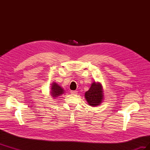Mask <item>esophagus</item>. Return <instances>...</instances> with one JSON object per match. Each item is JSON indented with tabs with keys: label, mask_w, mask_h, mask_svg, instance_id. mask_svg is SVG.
Masks as SVG:
<instances>
[{
	"label": "esophagus",
	"mask_w": 150,
	"mask_h": 150,
	"mask_svg": "<svg viewBox=\"0 0 150 150\" xmlns=\"http://www.w3.org/2000/svg\"><path fill=\"white\" fill-rule=\"evenodd\" d=\"M71 93L72 94H78V91H71Z\"/></svg>",
	"instance_id": "obj_1"
}]
</instances>
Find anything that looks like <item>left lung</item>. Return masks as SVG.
Here are the masks:
<instances>
[{"instance_id": "left-lung-1", "label": "left lung", "mask_w": 150, "mask_h": 150, "mask_svg": "<svg viewBox=\"0 0 150 150\" xmlns=\"http://www.w3.org/2000/svg\"><path fill=\"white\" fill-rule=\"evenodd\" d=\"M84 96L89 106L93 107L99 106L104 100V91L101 83L94 81Z\"/></svg>"}]
</instances>
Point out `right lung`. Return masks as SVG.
<instances>
[{
  "mask_svg": "<svg viewBox=\"0 0 150 150\" xmlns=\"http://www.w3.org/2000/svg\"><path fill=\"white\" fill-rule=\"evenodd\" d=\"M65 91L64 90L61 86L59 85L57 83L53 82L51 84V91H50V94L51 95V96L52 97V98L56 99L59 96H61L62 94L64 93Z\"/></svg>",
  "mask_w": 150,
  "mask_h": 150,
  "instance_id": "1",
  "label": "right lung"
}]
</instances>
